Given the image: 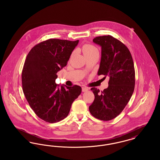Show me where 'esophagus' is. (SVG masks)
<instances>
[{"label":"esophagus","instance_id":"esophagus-1","mask_svg":"<svg viewBox=\"0 0 160 160\" xmlns=\"http://www.w3.org/2000/svg\"><path fill=\"white\" fill-rule=\"evenodd\" d=\"M88 91V88L86 87H82V92H86Z\"/></svg>","mask_w":160,"mask_h":160}]
</instances>
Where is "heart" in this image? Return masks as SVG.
Segmentation results:
<instances>
[{
  "mask_svg": "<svg viewBox=\"0 0 160 160\" xmlns=\"http://www.w3.org/2000/svg\"><path fill=\"white\" fill-rule=\"evenodd\" d=\"M82 52L84 55L85 56L91 54L95 52H98L97 48H96L95 46H92L91 44H84L82 47Z\"/></svg>",
  "mask_w": 160,
  "mask_h": 160,
  "instance_id": "1",
  "label": "heart"
}]
</instances>
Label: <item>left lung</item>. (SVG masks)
I'll return each instance as SVG.
<instances>
[{
	"mask_svg": "<svg viewBox=\"0 0 160 160\" xmlns=\"http://www.w3.org/2000/svg\"><path fill=\"white\" fill-rule=\"evenodd\" d=\"M93 41L101 46L98 76L109 77L103 91L91 88L95 99L89 107L92 115L107 121L118 116L131 98L135 86V69L131 54L121 41L111 35L100 36Z\"/></svg>",
	"mask_w": 160,
	"mask_h": 160,
	"instance_id": "left-lung-1",
	"label": "left lung"
}]
</instances>
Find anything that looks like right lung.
I'll list each match as a JSON object with an SVG mask.
<instances>
[{
	"label": "right lung",
	"instance_id": "right-lung-1",
	"mask_svg": "<svg viewBox=\"0 0 160 160\" xmlns=\"http://www.w3.org/2000/svg\"><path fill=\"white\" fill-rule=\"evenodd\" d=\"M78 43L51 38L35 45L27 55L22 74L23 93L35 113L46 122L65 119L82 92L78 85L59 87L55 83L57 72L67 65Z\"/></svg>",
	"mask_w": 160,
	"mask_h": 160
}]
</instances>
